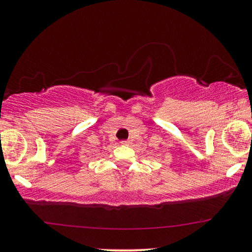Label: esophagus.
<instances>
[{
  "label": "esophagus",
  "instance_id": "obj_1",
  "mask_svg": "<svg viewBox=\"0 0 252 252\" xmlns=\"http://www.w3.org/2000/svg\"><path fill=\"white\" fill-rule=\"evenodd\" d=\"M129 141H121V144H122V146H129Z\"/></svg>",
  "mask_w": 252,
  "mask_h": 252
}]
</instances>
